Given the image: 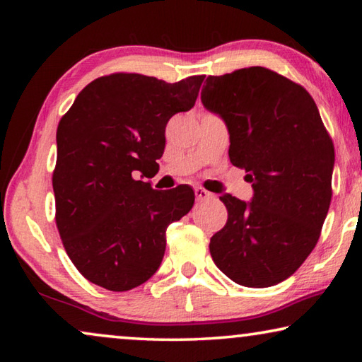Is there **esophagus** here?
<instances>
[{
  "label": "esophagus",
  "mask_w": 362,
  "mask_h": 362,
  "mask_svg": "<svg viewBox=\"0 0 362 362\" xmlns=\"http://www.w3.org/2000/svg\"><path fill=\"white\" fill-rule=\"evenodd\" d=\"M194 196H196V199L199 201H206V199H212L214 198V194L212 193H209L207 192V189H204V188H194Z\"/></svg>",
  "instance_id": "esophagus-1"
}]
</instances>
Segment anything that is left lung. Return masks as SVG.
Returning a JSON list of instances; mask_svg holds the SVG:
<instances>
[{"label":"left lung","mask_w":362,"mask_h":362,"mask_svg":"<svg viewBox=\"0 0 362 362\" xmlns=\"http://www.w3.org/2000/svg\"><path fill=\"white\" fill-rule=\"evenodd\" d=\"M201 102L225 121L230 161L254 188L250 203L220 196L228 220L211 238L212 260L236 284H278L320 240L332 198V139L308 90L263 66L207 76Z\"/></svg>","instance_id":"1"}]
</instances>
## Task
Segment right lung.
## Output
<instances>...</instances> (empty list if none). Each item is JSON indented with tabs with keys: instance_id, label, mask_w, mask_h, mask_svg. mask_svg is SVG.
<instances>
[{
	"instance_id": "right-lung-1",
	"label": "right lung",
	"mask_w": 362,
	"mask_h": 362,
	"mask_svg": "<svg viewBox=\"0 0 362 362\" xmlns=\"http://www.w3.org/2000/svg\"><path fill=\"white\" fill-rule=\"evenodd\" d=\"M203 81L204 75L170 84L113 73L86 86L60 119L56 223L73 265L90 283L131 291L161 265L168 226L189 212L194 193L185 185L158 192L136 170L145 175L163 156L168 121L193 108Z\"/></svg>"
}]
</instances>
